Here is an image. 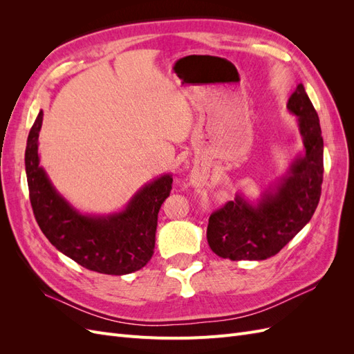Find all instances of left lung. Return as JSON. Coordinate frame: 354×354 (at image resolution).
<instances>
[{
    "mask_svg": "<svg viewBox=\"0 0 354 354\" xmlns=\"http://www.w3.org/2000/svg\"><path fill=\"white\" fill-rule=\"evenodd\" d=\"M288 109L298 116L304 156L295 160L291 176L257 208L236 196L211 214L207 239L221 259H270L306 226L317 208L324 181V138L317 112L303 84L289 97Z\"/></svg>",
    "mask_w": 354,
    "mask_h": 354,
    "instance_id": "8db88e82",
    "label": "left lung"
}]
</instances>
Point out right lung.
Returning a JSON list of instances; mask_svg holds the SVG:
<instances>
[{
    "label": "right lung",
    "mask_w": 354,
    "mask_h": 354,
    "mask_svg": "<svg viewBox=\"0 0 354 354\" xmlns=\"http://www.w3.org/2000/svg\"><path fill=\"white\" fill-rule=\"evenodd\" d=\"M42 112L32 125L25 152L32 211L39 229L56 248L82 267L104 274L140 270L152 259L158 212L169 196L173 178L164 176L145 186L121 214L84 217L62 199L38 165Z\"/></svg>",
    "instance_id": "right-lung-1"
}]
</instances>
